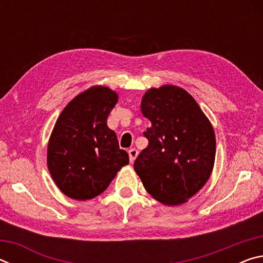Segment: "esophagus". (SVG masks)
Returning <instances> with one entry per match:
<instances>
[{"label":"esophagus","instance_id":"obj_1","mask_svg":"<svg viewBox=\"0 0 263 263\" xmlns=\"http://www.w3.org/2000/svg\"><path fill=\"white\" fill-rule=\"evenodd\" d=\"M138 157V151L136 148L128 149V158H130V162H133Z\"/></svg>","mask_w":263,"mask_h":263}]
</instances>
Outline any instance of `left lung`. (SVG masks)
I'll return each instance as SVG.
<instances>
[{
    "mask_svg": "<svg viewBox=\"0 0 263 263\" xmlns=\"http://www.w3.org/2000/svg\"><path fill=\"white\" fill-rule=\"evenodd\" d=\"M140 110L152 125L144 132L147 147L135 171L147 193L164 205L183 204L210 177L216 158L212 124L183 88H149Z\"/></svg>",
    "mask_w": 263,
    "mask_h": 263,
    "instance_id": "left-lung-1",
    "label": "left lung"
}]
</instances>
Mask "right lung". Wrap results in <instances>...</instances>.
<instances>
[{
    "label": "right lung",
    "instance_id": "right-lung-1",
    "mask_svg": "<svg viewBox=\"0 0 263 263\" xmlns=\"http://www.w3.org/2000/svg\"><path fill=\"white\" fill-rule=\"evenodd\" d=\"M118 94L105 86L80 92L58 117L47 145V167L67 197L87 201L108 188L128 154L106 121Z\"/></svg>",
    "mask_w": 263,
    "mask_h": 263
}]
</instances>
